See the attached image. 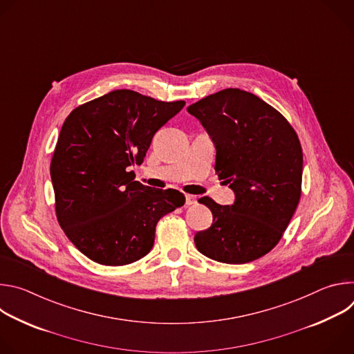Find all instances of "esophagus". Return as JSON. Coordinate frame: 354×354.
<instances>
[{
    "mask_svg": "<svg viewBox=\"0 0 354 354\" xmlns=\"http://www.w3.org/2000/svg\"><path fill=\"white\" fill-rule=\"evenodd\" d=\"M196 201H197V197H196V196H193V194H186V200H185V203H186L187 206L196 205Z\"/></svg>",
    "mask_w": 354,
    "mask_h": 354,
    "instance_id": "obj_1",
    "label": "esophagus"
}]
</instances>
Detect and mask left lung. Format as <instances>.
<instances>
[{
    "label": "left lung",
    "instance_id": "left-lung-1",
    "mask_svg": "<svg viewBox=\"0 0 354 354\" xmlns=\"http://www.w3.org/2000/svg\"><path fill=\"white\" fill-rule=\"evenodd\" d=\"M216 147V172L235 194L230 206L198 198L213 224L194 235L200 254L223 263H248L280 241L301 196L302 149L284 119L259 96L228 88L190 105Z\"/></svg>",
    "mask_w": 354,
    "mask_h": 354
}]
</instances>
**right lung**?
I'll use <instances>...</instances> for the list:
<instances>
[{"mask_svg":"<svg viewBox=\"0 0 354 354\" xmlns=\"http://www.w3.org/2000/svg\"><path fill=\"white\" fill-rule=\"evenodd\" d=\"M185 106L116 89L75 108L66 119L50 176L60 227L77 249L105 266L145 257L161 217L183 206L175 189L134 180L154 134Z\"/></svg>","mask_w":354,"mask_h":354,"instance_id":"1","label":"right lung"}]
</instances>
